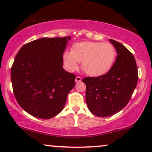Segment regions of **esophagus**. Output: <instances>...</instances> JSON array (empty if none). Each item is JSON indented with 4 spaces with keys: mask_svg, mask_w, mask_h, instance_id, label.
Listing matches in <instances>:
<instances>
[{
    "mask_svg": "<svg viewBox=\"0 0 152 152\" xmlns=\"http://www.w3.org/2000/svg\"><path fill=\"white\" fill-rule=\"evenodd\" d=\"M82 81V78L80 77V76H77L76 78H75V82L76 83H79Z\"/></svg>",
    "mask_w": 152,
    "mask_h": 152,
    "instance_id": "esophagus-1",
    "label": "esophagus"
}]
</instances>
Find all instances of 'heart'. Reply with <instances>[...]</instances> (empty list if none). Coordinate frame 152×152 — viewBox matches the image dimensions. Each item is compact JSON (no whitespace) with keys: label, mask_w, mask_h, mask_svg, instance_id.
Here are the masks:
<instances>
[{"label":"heart","mask_w":152,"mask_h":152,"mask_svg":"<svg viewBox=\"0 0 152 152\" xmlns=\"http://www.w3.org/2000/svg\"><path fill=\"white\" fill-rule=\"evenodd\" d=\"M115 57V48L110 43L83 42L73 44L71 52L65 51L63 61L68 70H76L78 63H82L84 72L90 76L99 77L110 71Z\"/></svg>","instance_id":"obj_1"}]
</instances>
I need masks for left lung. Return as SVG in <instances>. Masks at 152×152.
<instances>
[{"mask_svg":"<svg viewBox=\"0 0 152 152\" xmlns=\"http://www.w3.org/2000/svg\"><path fill=\"white\" fill-rule=\"evenodd\" d=\"M117 50V58L110 71L104 75L87 77L86 102L91 113L99 117L112 115L128 104L138 80L133 55L121 43L110 39Z\"/></svg>","mask_w":152,"mask_h":152,"instance_id":"obj_1","label":"left lung"}]
</instances>
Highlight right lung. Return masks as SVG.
<instances>
[{"label": "right lung", "mask_w": 152, "mask_h": 152, "mask_svg": "<svg viewBox=\"0 0 152 152\" xmlns=\"http://www.w3.org/2000/svg\"><path fill=\"white\" fill-rule=\"evenodd\" d=\"M70 37L42 38L24 44L11 67L17 102L34 117L49 119L63 109L76 75L63 68Z\"/></svg>", "instance_id": "right-lung-1"}]
</instances>
